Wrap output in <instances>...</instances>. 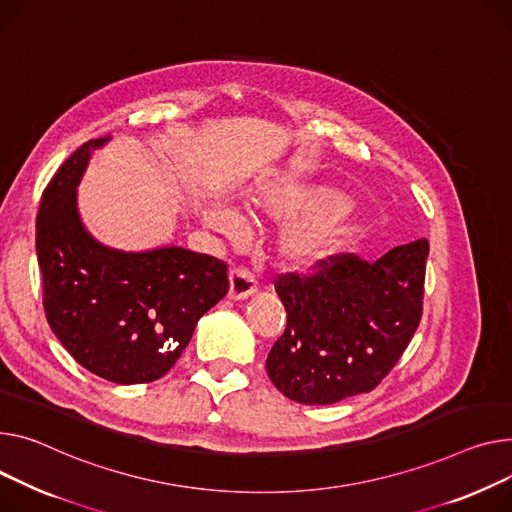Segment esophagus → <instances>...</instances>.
<instances>
[{"mask_svg": "<svg viewBox=\"0 0 512 512\" xmlns=\"http://www.w3.org/2000/svg\"><path fill=\"white\" fill-rule=\"evenodd\" d=\"M228 280H230V288H228L230 300H245L257 292V280L247 269H232L228 274Z\"/></svg>", "mask_w": 512, "mask_h": 512, "instance_id": "1", "label": "esophagus"}]
</instances>
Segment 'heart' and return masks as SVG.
<instances>
[{
	"mask_svg": "<svg viewBox=\"0 0 512 512\" xmlns=\"http://www.w3.org/2000/svg\"><path fill=\"white\" fill-rule=\"evenodd\" d=\"M247 206L259 218L290 222L278 238V251L296 269L321 267L342 255L352 243V201L342 191L269 179L255 187ZM203 220L228 236L243 230V216L224 201L208 203Z\"/></svg>",
	"mask_w": 512,
	"mask_h": 512,
	"instance_id": "1",
	"label": "heart"
}]
</instances>
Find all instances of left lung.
<instances>
[{"mask_svg":"<svg viewBox=\"0 0 512 512\" xmlns=\"http://www.w3.org/2000/svg\"><path fill=\"white\" fill-rule=\"evenodd\" d=\"M426 259L420 238L377 261L342 253L311 276H280L288 323L265 362L271 383L306 405L372 391L420 325Z\"/></svg>","mask_w":512,"mask_h":512,"instance_id":"left-lung-1","label":"left lung"}]
</instances>
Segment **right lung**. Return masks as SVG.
I'll return each mask as SVG.
<instances>
[{
  "label": "right lung",
  "mask_w": 512,
  "mask_h": 512,
  "mask_svg": "<svg viewBox=\"0 0 512 512\" xmlns=\"http://www.w3.org/2000/svg\"><path fill=\"white\" fill-rule=\"evenodd\" d=\"M109 140L80 146L45 187L37 257L45 315L63 348L100 379L138 385L173 368L201 315L226 296L228 276L210 255L183 247L125 253L86 230L76 187L90 154Z\"/></svg>",
  "instance_id": "right-lung-1"
}]
</instances>
